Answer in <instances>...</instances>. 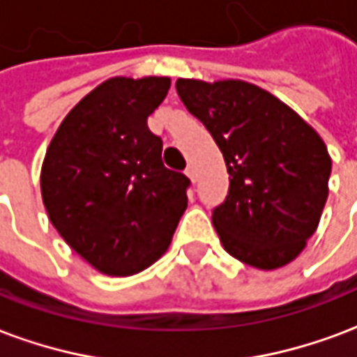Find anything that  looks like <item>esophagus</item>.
<instances>
[{"mask_svg":"<svg viewBox=\"0 0 357 357\" xmlns=\"http://www.w3.org/2000/svg\"><path fill=\"white\" fill-rule=\"evenodd\" d=\"M184 173H186V175H188V178L192 182H196L197 181V173H196V167H194V165H188V167H186V171H184Z\"/></svg>","mask_w":357,"mask_h":357,"instance_id":"obj_1","label":"esophagus"}]
</instances>
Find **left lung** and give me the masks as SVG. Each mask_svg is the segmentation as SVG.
Masks as SVG:
<instances>
[{"mask_svg":"<svg viewBox=\"0 0 357 357\" xmlns=\"http://www.w3.org/2000/svg\"><path fill=\"white\" fill-rule=\"evenodd\" d=\"M176 93L211 132L230 175L213 226L234 259L261 270L295 261L329 194L327 146L295 110L241 79H176Z\"/></svg>","mask_w":357,"mask_h":357,"instance_id":"obj_1","label":"left lung"}]
</instances>
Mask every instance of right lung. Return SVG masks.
Returning <instances> with one entry per match:
<instances>
[{
    "label": "right lung",
    "mask_w": 357,
    "mask_h": 357,
    "mask_svg": "<svg viewBox=\"0 0 357 357\" xmlns=\"http://www.w3.org/2000/svg\"><path fill=\"white\" fill-rule=\"evenodd\" d=\"M169 77H112L70 110L41 165L49 220L106 275H132L167 251L186 211L190 178L161 161L148 116Z\"/></svg>",
    "instance_id": "1"
}]
</instances>
